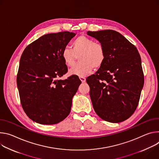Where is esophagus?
Returning a JSON list of instances; mask_svg holds the SVG:
<instances>
[{
    "instance_id": "esophagus-1",
    "label": "esophagus",
    "mask_w": 159,
    "mask_h": 159,
    "mask_svg": "<svg viewBox=\"0 0 159 159\" xmlns=\"http://www.w3.org/2000/svg\"><path fill=\"white\" fill-rule=\"evenodd\" d=\"M80 79L82 83H84L86 81V78L84 77H80Z\"/></svg>"
}]
</instances>
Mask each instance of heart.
I'll list each match as a JSON object with an SVG mask.
<instances>
[{"label":"heart","mask_w":159,"mask_h":159,"mask_svg":"<svg viewBox=\"0 0 159 159\" xmlns=\"http://www.w3.org/2000/svg\"><path fill=\"white\" fill-rule=\"evenodd\" d=\"M72 49L67 47L62 51V57L65 64L73 67L79 55L80 62L69 70V73L80 77L90 74L93 69L100 68L105 59V52L102 44L88 37L80 35L71 43Z\"/></svg>","instance_id":"obj_1"}]
</instances>
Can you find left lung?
<instances>
[{"label": "left lung", "mask_w": 159, "mask_h": 159, "mask_svg": "<svg viewBox=\"0 0 159 159\" xmlns=\"http://www.w3.org/2000/svg\"><path fill=\"white\" fill-rule=\"evenodd\" d=\"M103 46L105 59L95 75L86 78L93 109L103 120L120 122L130 117L144 83L136 47L114 30L88 31Z\"/></svg>", "instance_id": "obj_1"}]
</instances>
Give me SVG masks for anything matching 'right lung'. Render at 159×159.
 Returning <instances> with one entry per match:
<instances>
[{
  "instance_id": "1",
  "label": "right lung",
  "mask_w": 159,
  "mask_h": 159,
  "mask_svg": "<svg viewBox=\"0 0 159 159\" xmlns=\"http://www.w3.org/2000/svg\"><path fill=\"white\" fill-rule=\"evenodd\" d=\"M76 34L63 31L43 35L28 45L21 55L17 85L28 117L41 125H55L69 114L72 99L81 81L67 72L62 51Z\"/></svg>"
}]
</instances>
